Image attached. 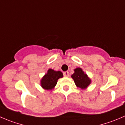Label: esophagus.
I'll return each instance as SVG.
<instances>
[{
	"instance_id": "obj_1",
	"label": "esophagus",
	"mask_w": 125,
	"mask_h": 125,
	"mask_svg": "<svg viewBox=\"0 0 125 125\" xmlns=\"http://www.w3.org/2000/svg\"><path fill=\"white\" fill-rule=\"evenodd\" d=\"M63 74H64V77H69V72H67V71L64 72Z\"/></svg>"
}]
</instances>
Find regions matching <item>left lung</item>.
I'll return each instance as SVG.
<instances>
[{
    "label": "left lung",
    "instance_id": "8db88e82",
    "mask_svg": "<svg viewBox=\"0 0 125 125\" xmlns=\"http://www.w3.org/2000/svg\"><path fill=\"white\" fill-rule=\"evenodd\" d=\"M75 84L77 88L82 90H85L91 83V80L86 73L84 72L82 69L77 67L74 69V73L71 75Z\"/></svg>",
    "mask_w": 125,
    "mask_h": 125
}]
</instances>
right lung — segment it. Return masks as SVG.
<instances>
[{
	"mask_svg": "<svg viewBox=\"0 0 125 125\" xmlns=\"http://www.w3.org/2000/svg\"><path fill=\"white\" fill-rule=\"evenodd\" d=\"M63 77V73L61 71H56L49 69L47 73L44 75L40 80L42 88L46 90H52L56 85L58 80Z\"/></svg>",
	"mask_w": 125,
	"mask_h": 125,
	"instance_id": "right-lung-1",
	"label": "right lung"
}]
</instances>
